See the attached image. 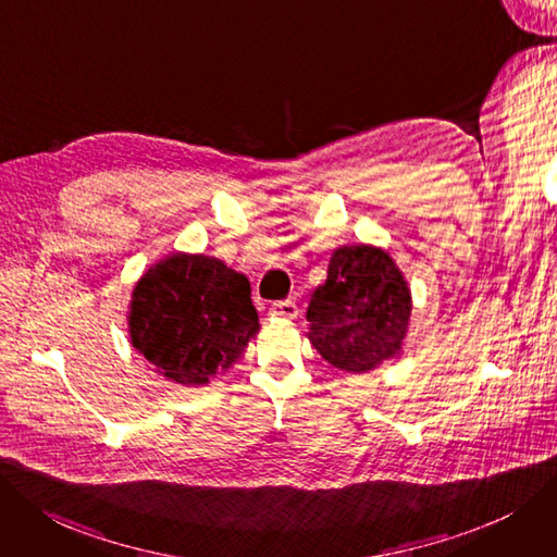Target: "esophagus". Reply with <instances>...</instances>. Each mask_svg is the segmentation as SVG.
Here are the masks:
<instances>
[{"mask_svg": "<svg viewBox=\"0 0 557 557\" xmlns=\"http://www.w3.org/2000/svg\"><path fill=\"white\" fill-rule=\"evenodd\" d=\"M297 304L295 301H290V299H285V301H274L272 304V308H270V315L272 318H283V320H295L297 318Z\"/></svg>", "mask_w": 557, "mask_h": 557, "instance_id": "obj_1", "label": "esophagus"}]
</instances>
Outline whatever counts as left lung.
I'll use <instances>...</instances> for the list:
<instances>
[{
	"label": "left lung",
	"mask_w": 557,
	"mask_h": 557,
	"mask_svg": "<svg viewBox=\"0 0 557 557\" xmlns=\"http://www.w3.org/2000/svg\"><path fill=\"white\" fill-rule=\"evenodd\" d=\"M409 315L411 293L393 258L354 244L333 251L308 304L306 336L333 368L361 374L403 351Z\"/></svg>",
	"instance_id": "obj_1"
}]
</instances>
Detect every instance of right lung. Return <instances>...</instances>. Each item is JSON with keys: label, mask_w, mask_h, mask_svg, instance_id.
I'll use <instances>...</instances> for the list:
<instances>
[{"label": "right lung", "mask_w": 557, "mask_h": 557, "mask_svg": "<svg viewBox=\"0 0 557 557\" xmlns=\"http://www.w3.org/2000/svg\"><path fill=\"white\" fill-rule=\"evenodd\" d=\"M258 329L249 278L201 253L160 260L129 301L132 347L183 386H206L228 370Z\"/></svg>", "instance_id": "obj_1"}]
</instances>
